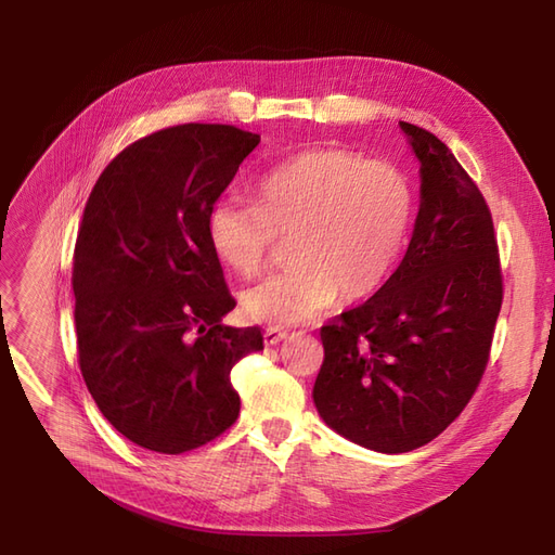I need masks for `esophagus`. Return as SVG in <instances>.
<instances>
[{
    "label": "esophagus",
    "mask_w": 555,
    "mask_h": 555,
    "mask_svg": "<svg viewBox=\"0 0 555 555\" xmlns=\"http://www.w3.org/2000/svg\"><path fill=\"white\" fill-rule=\"evenodd\" d=\"M287 335H289V331H284L280 326H268L263 333V340H266V345H278L282 340H287Z\"/></svg>",
    "instance_id": "34e87169"
}]
</instances>
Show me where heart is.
Returning <instances> with one entry per match:
<instances>
[{"label":"heart","mask_w":555,"mask_h":555,"mask_svg":"<svg viewBox=\"0 0 555 555\" xmlns=\"http://www.w3.org/2000/svg\"><path fill=\"white\" fill-rule=\"evenodd\" d=\"M414 192L389 162L347 147H310L278 162L257 182V201L224 194L208 212L220 261L251 278L292 241L289 266L243 292V308L287 326L317 317L338 296L375 294L408 243Z\"/></svg>","instance_id":"1"}]
</instances>
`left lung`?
Returning a JSON list of instances; mask_svg holds the SVG:
<instances>
[{
	"label": "left lung",
	"instance_id": "left-lung-1",
	"mask_svg": "<svg viewBox=\"0 0 555 555\" xmlns=\"http://www.w3.org/2000/svg\"><path fill=\"white\" fill-rule=\"evenodd\" d=\"M400 129L422 162L410 247L375 296L322 326L312 391L333 430L382 453L424 447L456 422L489 365L505 296L477 182L435 133Z\"/></svg>",
	"mask_w": 555,
	"mask_h": 555
}]
</instances>
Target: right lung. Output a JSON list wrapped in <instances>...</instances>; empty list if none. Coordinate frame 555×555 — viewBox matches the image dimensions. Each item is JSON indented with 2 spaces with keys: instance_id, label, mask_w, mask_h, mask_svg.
Segmentation results:
<instances>
[{
  "instance_id": "add662e5",
  "label": "right lung",
  "mask_w": 555,
  "mask_h": 555,
  "mask_svg": "<svg viewBox=\"0 0 555 555\" xmlns=\"http://www.w3.org/2000/svg\"><path fill=\"white\" fill-rule=\"evenodd\" d=\"M259 133L176 125L127 145L94 182L74 247L78 365L96 408L157 453L208 444L233 426L231 367L263 349L208 241V212Z\"/></svg>"
}]
</instances>
